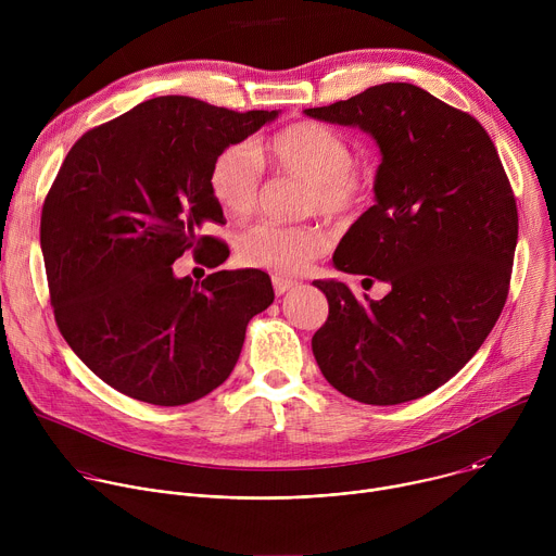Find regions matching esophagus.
I'll return each mask as SVG.
<instances>
[{
    "label": "esophagus",
    "instance_id": "obj_1",
    "mask_svg": "<svg viewBox=\"0 0 556 556\" xmlns=\"http://www.w3.org/2000/svg\"><path fill=\"white\" fill-rule=\"evenodd\" d=\"M273 286H275V292L277 294H286L292 286H296V281H292V279H286V277H279V275H275L273 277Z\"/></svg>",
    "mask_w": 556,
    "mask_h": 556
}]
</instances>
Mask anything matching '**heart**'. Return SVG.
<instances>
[{
	"label": "heart",
	"mask_w": 556,
	"mask_h": 556,
	"mask_svg": "<svg viewBox=\"0 0 556 556\" xmlns=\"http://www.w3.org/2000/svg\"><path fill=\"white\" fill-rule=\"evenodd\" d=\"M275 172L309 185L305 208L328 217H350L367 200L371 176L352 161L350 142L321 123H294L268 138L260 153L249 142L222 149L208 172L215 202L232 217L253 213L264 191V163ZM328 249V237L314 226L262 222L240 237V257L249 266L283 275L301 273Z\"/></svg>",
	"instance_id": "obj_1"
}]
</instances>
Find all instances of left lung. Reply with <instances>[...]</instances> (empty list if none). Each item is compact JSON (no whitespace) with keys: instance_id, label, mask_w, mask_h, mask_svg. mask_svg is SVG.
<instances>
[{"instance_id":"8db88e82","label":"left lung","mask_w":556,"mask_h":556,"mask_svg":"<svg viewBox=\"0 0 556 556\" xmlns=\"http://www.w3.org/2000/svg\"><path fill=\"white\" fill-rule=\"evenodd\" d=\"M358 127L380 149L369 206L332 264L389 292L354 296L337 279L312 352L326 380L365 405L435 391L482 348L504 309L517 247V204L486 129L412 84H382L305 110Z\"/></svg>"}]
</instances>
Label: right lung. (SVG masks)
I'll use <instances>...</instances> for the list:
<instances>
[{"mask_svg":"<svg viewBox=\"0 0 556 556\" xmlns=\"http://www.w3.org/2000/svg\"><path fill=\"white\" fill-rule=\"evenodd\" d=\"M189 97H157L74 142L41 211V253L56 326L103 382L129 399L178 407L219 387L247 326L275 301L257 268L202 283L174 273L187 251L208 268L228 247L208 187L215 155L273 123Z\"/></svg>","mask_w":556,"mask_h":556,"instance_id":"1","label":"right lung"}]
</instances>
